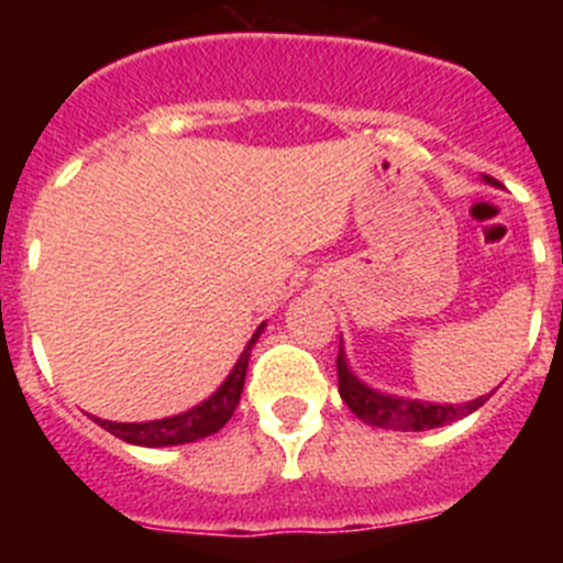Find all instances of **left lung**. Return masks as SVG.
Segmentation results:
<instances>
[{"instance_id":"left-lung-1","label":"left lung","mask_w":563,"mask_h":563,"mask_svg":"<svg viewBox=\"0 0 563 563\" xmlns=\"http://www.w3.org/2000/svg\"><path fill=\"white\" fill-rule=\"evenodd\" d=\"M490 183V177H485ZM338 391L341 400L361 417L366 426H377V429H391V431H429L449 426V422L462 420V417L474 415L479 406L490 400V395H482L476 400H467L462 406H451V402H429V400H411V397H397L377 391L361 380L352 372L350 361L343 346L338 350Z\"/></svg>"}]
</instances>
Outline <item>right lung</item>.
Masks as SVG:
<instances>
[{"label": "right lung", "mask_w": 563, "mask_h": 563, "mask_svg": "<svg viewBox=\"0 0 563 563\" xmlns=\"http://www.w3.org/2000/svg\"><path fill=\"white\" fill-rule=\"evenodd\" d=\"M265 324H258L247 346L239 355L236 366L231 375L222 380V386L213 391L208 400L197 402L194 409L183 411V415L163 417V420H148V422H112L92 417L103 431L114 434L118 440L132 442V445H143V449H166V445H186V442H197L202 437H211L231 420L233 409L239 406V395L245 389V375H247V361H251L253 343L258 341Z\"/></svg>", "instance_id": "1"}]
</instances>
